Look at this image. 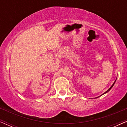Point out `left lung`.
<instances>
[{
	"label": "left lung",
	"instance_id": "1",
	"mask_svg": "<svg viewBox=\"0 0 127 127\" xmlns=\"http://www.w3.org/2000/svg\"><path fill=\"white\" fill-rule=\"evenodd\" d=\"M115 81H114V83H113V85H112V86H111V87H110V88H109V90H107V91H106V92H105V93H103V94H105V93H107V92H108V91H110V89H111V88H112V87H113V86H114V83H115ZM103 94H102V95H103ZM97 98H98V97H97Z\"/></svg>",
	"mask_w": 127,
	"mask_h": 127
}]
</instances>
